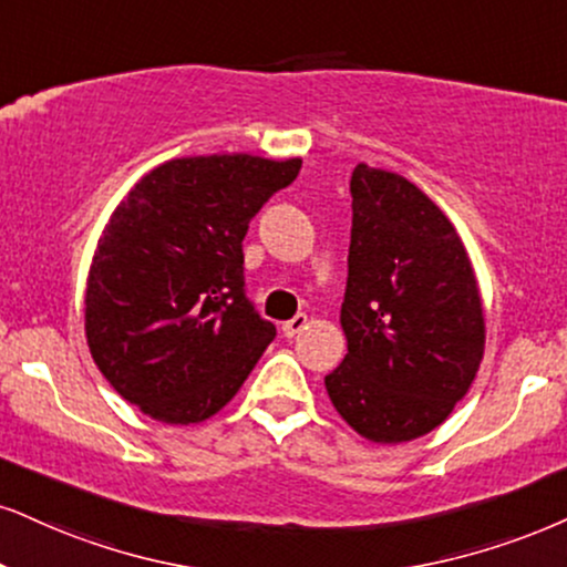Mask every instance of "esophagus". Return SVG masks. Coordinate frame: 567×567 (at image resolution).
Wrapping results in <instances>:
<instances>
[{"label": "esophagus", "mask_w": 567, "mask_h": 567, "mask_svg": "<svg viewBox=\"0 0 567 567\" xmlns=\"http://www.w3.org/2000/svg\"><path fill=\"white\" fill-rule=\"evenodd\" d=\"M307 328V316L305 312H299V316H295L291 320H286V323L281 326V331H284V337L286 339H295L297 333H302Z\"/></svg>", "instance_id": "34e87169"}]
</instances>
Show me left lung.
I'll list each match as a JSON object with an SVG mask.
<instances>
[{
    "label": "left lung",
    "instance_id": "obj_1",
    "mask_svg": "<svg viewBox=\"0 0 567 567\" xmlns=\"http://www.w3.org/2000/svg\"><path fill=\"white\" fill-rule=\"evenodd\" d=\"M341 326L347 358L326 375L339 415L365 439L436 429L484 358V310L467 251L417 186L360 163Z\"/></svg>",
    "mask_w": 567,
    "mask_h": 567
}]
</instances>
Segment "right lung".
<instances>
[{
	"mask_svg": "<svg viewBox=\"0 0 567 567\" xmlns=\"http://www.w3.org/2000/svg\"><path fill=\"white\" fill-rule=\"evenodd\" d=\"M302 159L181 157L138 181L89 272L91 358L123 400L163 423H199L239 391L276 326L244 281V236Z\"/></svg>",
	"mask_w": 567,
	"mask_h": 567,
	"instance_id": "right-lung-1",
	"label": "right lung"
}]
</instances>
